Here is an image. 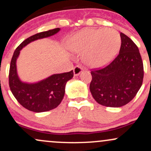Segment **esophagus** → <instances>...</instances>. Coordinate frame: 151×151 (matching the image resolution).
Wrapping results in <instances>:
<instances>
[{"label": "esophagus", "mask_w": 151, "mask_h": 151, "mask_svg": "<svg viewBox=\"0 0 151 151\" xmlns=\"http://www.w3.org/2000/svg\"><path fill=\"white\" fill-rule=\"evenodd\" d=\"M83 68L80 66H76L74 68V76H79L81 72H82Z\"/></svg>", "instance_id": "1"}]
</instances>
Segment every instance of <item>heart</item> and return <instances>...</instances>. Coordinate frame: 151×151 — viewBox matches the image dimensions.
Instances as JSON below:
<instances>
[{"mask_svg": "<svg viewBox=\"0 0 151 151\" xmlns=\"http://www.w3.org/2000/svg\"><path fill=\"white\" fill-rule=\"evenodd\" d=\"M119 32L112 28H88L70 38L69 49L75 53H84V60L91 65H99L111 60L120 48Z\"/></svg>", "mask_w": 151, "mask_h": 151, "instance_id": "1", "label": "heart"}]
</instances>
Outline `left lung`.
Listing matches in <instances>:
<instances>
[{
  "instance_id": "8db88e82",
  "label": "left lung",
  "mask_w": 151,
  "mask_h": 151,
  "mask_svg": "<svg viewBox=\"0 0 151 151\" xmlns=\"http://www.w3.org/2000/svg\"><path fill=\"white\" fill-rule=\"evenodd\" d=\"M119 54L108 65L91 72L89 89L97 103L108 107H121L129 103L143 83V64L138 47L121 32Z\"/></svg>"
}]
</instances>
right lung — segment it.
Listing matches in <instances>:
<instances>
[{
	"label": "right lung",
	"instance_id": "1",
	"mask_svg": "<svg viewBox=\"0 0 151 151\" xmlns=\"http://www.w3.org/2000/svg\"><path fill=\"white\" fill-rule=\"evenodd\" d=\"M60 28H55L37 33L27 38L13 53L9 71V86L13 96L24 108L37 113L48 111L58 107L63 99L67 82L74 76L73 70L55 74L35 83L20 80L17 72L16 62L20 50L29 43L57 34Z\"/></svg>",
	"mask_w": 151,
	"mask_h": 151
}]
</instances>
